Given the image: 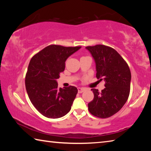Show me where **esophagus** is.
Masks as SVG:
<instances>
[{
	"label": "esophagus",
	"instance_id": "34e87169",
	"mask_svg": "<svg viewBox=\"0 0 151 151\" xmlns=\"http://www.w3.org/2000/svg\"><path fill=\"white\" fill-rule=\"evenodd\" d=\"M85 91V88H78V93H82L83 92H84Z\"/></svg>",
	"mask_w": 151,
	"mask_h": 151
}]
</instances>
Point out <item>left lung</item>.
<instances>
[{
	"instance_id": "1",
	"label": "left lung",
	"mask_w": 151,
	"mask_h": 151,
	"mask_svg": "<svg viewBox=\"0 0 151 151\" xmlns=\"http://www.w3.org/2000/svg\"><path fill=\"white\" fill-rule=\"evenodd\" d=\"M95 63L96 78L105 82L101 92L92 88L94 99L88 104L93 115L105 119L113 115L126 103L130 93L131 74L127 63L114 48L98 45L87 47Z\"/></svg>"
}]
</instances>
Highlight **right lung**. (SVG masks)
<instances>
[{"mask_svg":"<svg viewBox=\"0 0 151 151\" xmlns=\"http://www.w3.org/2000/svg\"><path fill=\"white\" fill-rule=\"evenodd\" d=\"M81 47L49 45L30 60L25 77L28 95L43 116L58 119L70 111L78 89L75 86L58 88L57 79L65 68V62Z\"/></svg>","mask_w":151,"mask_h":151,"instance_id":"1","label":"right lung"}]
</instances>
